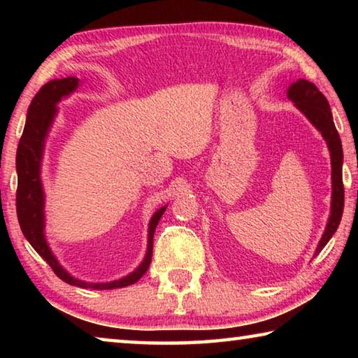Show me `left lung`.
Listing matches in <instances>:
<instances>
[{
  "label": "left lung",
  "mask_w": 358,
  "mask_h": 358,
  "mask_svg": "<svg viewBox=\"0 0 358 358\" xmlns=\"http://www.w3.org/2000/svg\"><path fill=\"white\" fill-rule=\"evenodd\" d=\"M287 99L310 120V123L322 134L330 151L331 161V203L330 216L327 221L322 237L319 240L314 256L324 250L329 240L336 232L344 208V186H343V145L333 123V115L329 101L319 92L317 87L305 78H299L287 88Z\"/></svg>",
  "instance_id": "obj_1"
}]
</instances>
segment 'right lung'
<instances>
[{"label":"right lung","instance_id":"add662e5","mask_svg":"<svg viewBox=\"0 0 358 358\" xmlns=\"http://www.w3.org/2000/svg\"><path fill=\"white\" fill-rule=\"evenodd\" d=\"M78 85H80V78L77 77L50 80L39 90L28 107L25 129H23V134L20 137L15 157L17 178H19V183H17V217H19L20 229L23 235H25V238L29 241V245L52 266V270L55 271V275L59 280L71 284V286H77L82 289L107 290L126 287L137 282L145 275V271L148 270L151 256H153L155 230L161 216L164 215L167 205L155 211V215L151 216L148 224L147 252H145V257L141 265L134 271H131L129 275L115 281L87 282L72 276L58 262V259L52 252L45 238V194L41 180V167L42 157H44L45 141L58 113L57 104L74 93L78 88Z\"/></svg>","mask_w":358,"mask_h":358}]
</instances>
